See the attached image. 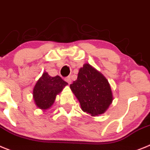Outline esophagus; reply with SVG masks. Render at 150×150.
<instances>
[{
	"instance_id": "obj_1",
	"label": "esophagus",
	"mask_w": 150,
	"mask_h": 150,
	"mask_svg": "<svg viewBox=\"0 0 150 150\" xmlns=\"http://www.w3.org/2000/svg\"><path fill=\"white\" fill-rule=\"evenodd\" d=\"M65 81L68 83H71V82H72V79H71V77L68 76V77H67V78H65Z\"/></svg>"
}]
</instances>
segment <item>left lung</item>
Wrapping results in <instances>:
<instances>
[{"label":"left lung","instance_id":"obj_1","mask_svg":"<svg viewBox=\"0 0 150 150\" xmlns=\"http://www.w3.org/2000/svg\"><path fill=\"white\" fill-rule=\"evenodd\" d=\"M70 88L80 102L82 110L92 116L105 113L113 101L107 79L87 63L79 69L78 78L70 84Z\"/></svg>","mask_w":150,"mask_h":150}]
</instances>
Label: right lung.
Returning <instances> with one entry per match:
<instances>
[{
    "instance_id": "obj_1",
    "label": "right lung",
    "mask_w": 150,
    "mask_h": 150,
    "mask_svg": "<svg viewBox=\"0 0 150 150\" xmlns=\"http://www.w3.org/2000/svg\"><path fill=\"white\" fill-rule=\"evenodd\" d=\"M67 84L59 75L51 77L44 72L33 89V98L37 107L43 110L49 108L54 102L56 96Z\"/></svg>"
}]
</instances>
